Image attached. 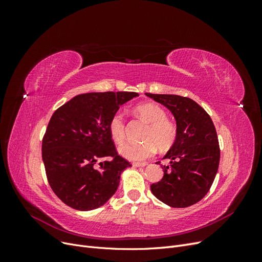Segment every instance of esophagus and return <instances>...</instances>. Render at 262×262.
I'll list each match as a JSON object with an SVG mask.
<instances>
[{"mask_svg": "<svg viewBox=\"0 0 262 262\" xmlns=\"http://www.w3.org/2000/svg\"><path fill=\"white\" fill-rule=\"evenodd\" d=\"M133 167H144L146 163H133Z\"/></svg>", "mask_w": 262, "mask_h": 262, "instance_id": "34e87169", "label": "esophagus"}]
</instances>
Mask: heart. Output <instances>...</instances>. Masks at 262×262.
<instances>
[{"instance_id": "1", "label": "heart", "mask_w": 262, "mask_h": 262, "mask_svg": "<svg viewBox=\"0 0 262 262\" xmlns=\"http://www.w3.org/2000/svg\"><path fill=\"white\" fill-rule=\"evenodd\" d=\"M134 112L142 120L148 123L144 134L146 142L141 144L125 143L119 148V153L126 160L144 161L156 152V146L161 149H167L173 144L177 138V126L167 119L166 112L161 106L146 102L138 105ZM108 129L115 143L121 144L125 139V121L120 112L115 113L110 118Z\"/></svg>"}]
</instances>
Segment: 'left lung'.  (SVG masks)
I'll return each mask as SVG.
<instances>
[{
	"label": "left lung",
	"instance_id": "obj_1",
	"mask_svg": "<svg viewBox=\"0 0 262 262\" xmlns=\"http://www.w3.org/2000/svg\"><path fill=\"white\" fill-rule=\"evenodd\" d=\"M145 95L168 108L177 124V138L164 156L170 165L163 166L164 176L150 185V191L169 207H190L209 192L216 176L220 145L215 126L192 99L178 95Z\"/></svg>",
	"mask_w": 262,
	"mask_h": 262
}]
</instances>
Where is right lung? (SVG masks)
Here are the masks:
<instances>
[{"label":"right lung","mask_w":262,"mask_h":262,"mask_svg":"<svg viewBox=\"0 0 262 262\" xmlns=\"http://www.w3.org/2000/svg\"><path fill=\"white\" fill-rule=\"evenodd\" d=\"M133 92L87 93L55 110L42 140V161L53 192L70 208L91 211L117 191L131 164L117 153L108 123ZM112 160L94 166L101 158Z\"/></svg>","instance_id":"1"}]
</instances>
